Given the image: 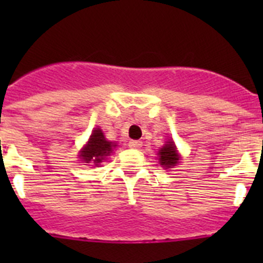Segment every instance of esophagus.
<instances>
[{"mask_svg": "<svg viewBox=\"0 0 263 263\" xmlns=\"http://www.w3.org/2000/svg\"><path fill=\"white\" fill-rule=\"evenodd\" d=\"M128 146L131 148H140L142 146V141H139V140H132V141L128 142Z\"/></svg>", "mask_w": 263, "mask_h": 263, "instance_id": "34e87169", "label": "esophagus"}]
</instances>
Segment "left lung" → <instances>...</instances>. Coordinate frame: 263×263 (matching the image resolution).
<instances>
[{"mask_svg": "<svg viewBox=\"0 0 263 263\" xmlns=\"http://www.w3.org/2000/svg\"><path fill=\"white\" fill-rule=\"evenodd\" d=\"M159 163L163 166H166V168H171V166L176 165L179 160V156L177 154L176 146L172 141H169L168 144L164 147L160 148L159 151Z\"/></svg>", "mask_w": 263, "mask_h": 263, "instance_id": "obj_1", "label": "left lung"}]
</instances>
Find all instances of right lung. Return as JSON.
<instances>
[{
    "instance_id": "1",
    "label": "right lung",
    "mask_w": 263,
    "mask_h": 263,
    "mask_svg": "<svg viewBox=\"0 0 263 263\" xmlns=\"http://www.w3.org/2000/svg\"><path fill=\"white\" fill-rule=\"evenodd\" d=\"M116 145H113L112 142L107 141L103 135L102 129L95 128L92 131L91 136H90L87 145L82 148L80 153V156L85 163H89V161H94L95 165L100 163L102 160H104L105 156H108L112 151V147H115Z\"/></svg>"
}]
</instances>
